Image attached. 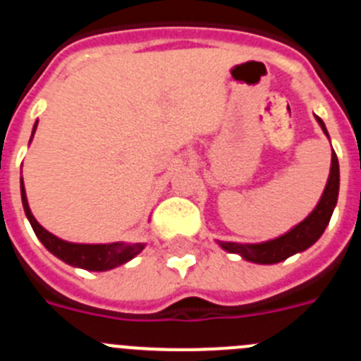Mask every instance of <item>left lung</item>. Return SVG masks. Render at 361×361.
I'll list each match as a JSON object with an SVG mask.
<instances>
[{
	"label": "left lung",
	"instance_id": "left-lung-1",
	"mask_svg": "<svg viewBox=\"0 0 361 361\" xmlns=\"http://www.w3.org/2000/svg\"><path fill=\"white\" fill-rule=\"evenodd\" d=\"M316 120L321 125V128H323L324 135L330 139L323 120L319 116H316ZM338 185H341V171H338V159L334 152L331 153V167L326 187H324V192L317 206L305 220H302L298 226H295L291 231L275 238V240L262 241V243L219 241V245L224 250L241 255L245 261L257 262V264H275V262L284 261V259L291 257V255L298 254V252L307 250V248L312 247L319 240L321 234L324 233L326 226L330 224L331 213H334L335 206H337Z\"/></svg>",
	"mask_w": 361,
	"mask_h": 361
}]
</instances>
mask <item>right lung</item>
<instances>
[{
    "label": "right lung",
    "mask_w": 361,
    "mask_h": 361,
    "mask_svg": "<svg viewBox=\"0 0 361 361\" xmlns=\"http://www.w3.org/2000/svg\"><path fill=\"white\" fill-rule=\"evenodd\" d=\"M37 125L38 121H35L31 139H33L35 130H37ZM20 199H23L24 213H26L27 220H30L31 227H33L35 234L42 241V245L52 255H56V257L61 259L63 262L70 266L90 269V271H107V269H113L134 259L146 247V243H125V241H116V243H72V241H65L49 233L47 229H44L37 222V219L31 213L30 204H27L23 178H20Z\"/></svg>",
    "instance_id": "add662e5"
}]
</instances>
